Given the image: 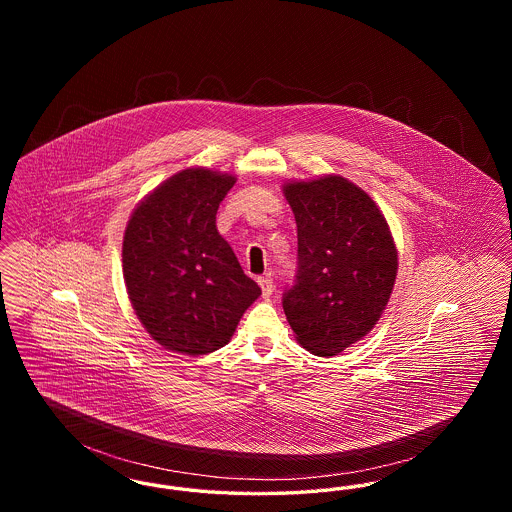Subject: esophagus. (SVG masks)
<instances>
[{"mask_svg": "<svg viewBox=\"0 0 512 512\" xmlns=\"http://www.w3.org/2000/svg\"><path fill=\"white\" fill-rule=\"evenodd\" d=\"M257 282H259V286H261V290H263V297L268 299L272 292H274V282H272V278H268V276H259L257 278Z\"/></svg>", "mask_w": 512, "mask_h": 512, "instance_id": "esophagus-1", "label": "esophagus"}]
</instances>
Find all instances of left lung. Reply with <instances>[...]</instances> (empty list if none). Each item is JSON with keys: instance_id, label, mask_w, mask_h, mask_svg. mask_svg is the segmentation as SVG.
<instances>
[{"instance_id": "8db88e82", "label": "left lung", "mask_w": 512, "mask_h": 512, "mask_svg": "<svg viewBox=\"0 0 512 512\" xmlns=\"http://www.w3.org/2000/svg\"><path fill=\"white\" fill-rule=\"evenodd\" d=\"M297 222V272L282 307L297 341L318 357L365 338L397 276L390 226L365 190L341 176L288 182Z\"/></svg>"}]
</instances>
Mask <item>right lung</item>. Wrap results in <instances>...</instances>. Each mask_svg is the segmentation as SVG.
<instances>
[{
  "instance_id": "right-lung-1",
  "label": "right lung",
  "mask_w": 512,
  "mask_h": 512,
  "mask_svg": "<svg viewBox=\"0 0 512 512\" xmlns=\"http://www.w3.org/2000/svg\"><path fill=\"white\" fill-rule=\"evenodd\" d=\"M234 182L207 169L178 172L147 195L126 224L128 297L165 349L194 357L217 351L261 295L217 230L220 201Z\"/></svg>"
}]
</instances>
